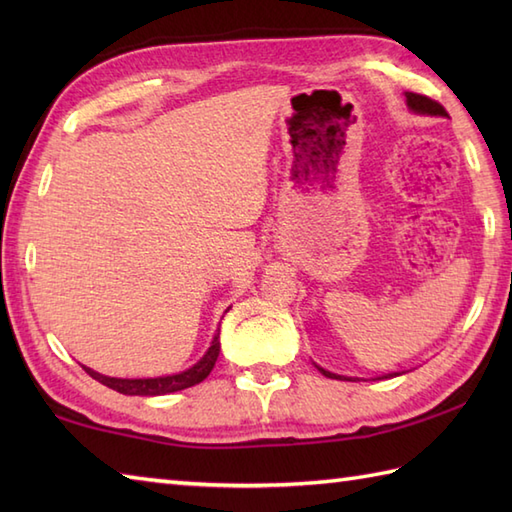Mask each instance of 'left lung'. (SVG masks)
<instances>
[{"instance_id":"left-lung-1","label":"left lung","mask_w":512,"mask_h":512,"mask_svg":"<svg viewBox=\"0 0 512 512\" xmlns=\"http://www.w3.org/2000/svg\"><path fill=\"white\" fill-rule=\"evenodd\" d=\"M405 99H407V107L409 110L413 112V114H422V116H442V118H449V114H447V110H444V107L440 105V103H436V101H431L429 96H422V94H413V92H405ZM314 367L319 369V372L323 374V376H328V378H339V380H365V378H354V376H341V374H334V372H328V369H323V367H319L317 363H314ZM400 374H405V372H391V374H383V376H374L372 380H383V378H394V376H400Z\"/></svg>"}]
</instances>
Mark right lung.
I'll return each mask as SVG.
<instances>
[{"instance_id": "1", "label": "right lung", "mask_w": 512, "mask_h": 512, "mask_svg": "<svg viewBox=\"0 0 512 512\" xmlns=\"http://www.w3.org/2000/svg\"><path fill=\"white\" fill-rule=\"evenodd\" d=\"M217 356H220V328L215 330L209 350L204 352L200 361L191 365L189 369H184V372H178V374L156 376V378H114V376H105V374L94 372V369L85 367V365H81V367L94 380H99L101 385L118 391V394H125V396H165V394H173V391H180V389H187V387L202 383V380L209 376L211 369L215 367Z\"/></svg>"}]
</instances>
